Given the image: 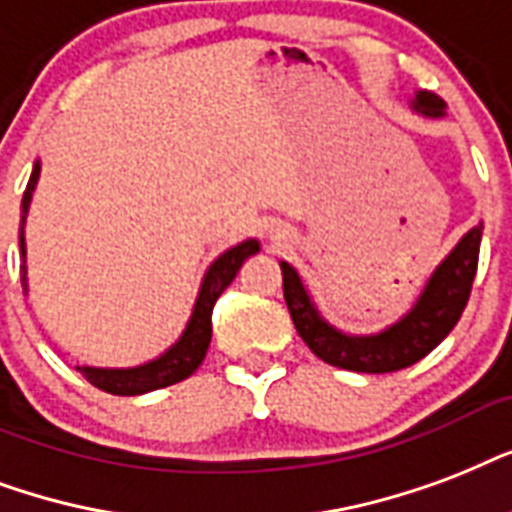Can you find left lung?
<instances>
[{"label": "left lung", "instance_id": "left-lung-1", "mask_svg": "<svg viewBox=\"0 0 512 512\" xmlns=\"http://www.w3.org/2000/svg\"><path fill=\"white\" fill-rule=\"evenodd\" d=\"M411 109L430 120H438L446 114V104L427 90H419L414 95ZM481 235L483 224L462 235L449 256L435 267L419 299L414 301V307L392 326L382 328L379 334L366 336L344 334L331 326L315 307L310 291L301 283L299 272L288 261H280L283 296L293 326L320 360L336 368L360 371V374H390V371L414 366L427 352H433L462 318V310L470 299V288H473L475 269H478Z\"/></svg>", "mask_w": 512, "mask_h": 512}]
</instances>
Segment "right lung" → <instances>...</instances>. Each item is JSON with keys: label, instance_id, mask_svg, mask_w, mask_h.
I'll use <instances>...</instances> for the list:
<instances>
[{"label": "right lung", "instance_id": "add662e5", "mask_svg": "<svg viewBox=\"0 0 512 512\" xmlns=\"http://www.w3.org/2000/svg\"><path fill=\"white\" fill-rule=\"evenodd\" d=\"M39 160L34 162V170H31L29 184H26V192H23L21 202V259H23V291L29 293V283H26V216H29L31 197H34V189H37L39 181ZM261 245L259 240H243V243L232 245L229 251H224L219 259L213 261L205 277L200 283V293H197V301H194L192 315H189V323H186L184 334L178 336L176 344H170L168 350L162 352L160 358L149 360V363H141V366L133 368H95V366H77V371L85 376L87 382L98 387V390L112 392V395H144V392L160 390V387H170V384L181 382L186 376H192L197 368H200L205 352H208V344H211V315L213 304L219 299L224 288H227L235 275L243 267V261L253 253H259Z\"/></svg>", "mask_w": 512, "mask_h": 512}]
</instances>
